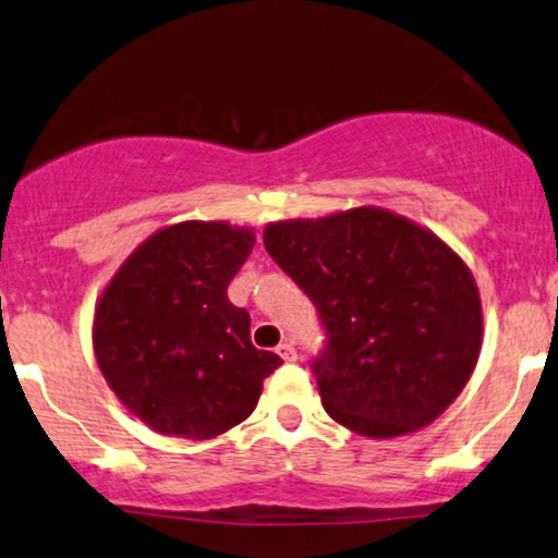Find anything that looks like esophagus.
I'll return each instance as SVG.
<instances>
[{
	"label": "esophagus",
	"mask_w": 558,
	"mask_h": 558,
	"mask_svg": "<svg viewBox=\"0 0 558 558\" xmlns=\"http://www.w3.org/2000/svg\"><path fill=\"white\" fill-rule=\"evenodd\" d=\"M277 353H279V356L284 359V361H296V349H294L292 343H287V341H284V343H279Z\"/></svg>",
	"instance_id": "obj_1"
}]
</instances>
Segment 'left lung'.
<instances>
[{"label":"left lung","instance_id":"8db88e82","mask_svg":"<svg viewBox=\"0 0 558 558\" xmlns=\"http://www.w3.org/2000/svg\"><path fill=\"white\" fill-rule=\"evenodd\" d=\"M269 256L317 310L323 408L368 438L425 428L459 397L482 345L474 277L448 245L379 207L264 230Z\"/></svg>","mask_w":558,"mask_h":558}]
</instances>
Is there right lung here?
I'll list each match as a JSON object with an SVG mask.
<instances>
[{"label":"right lung","instance_id":"1","mask_svg":"<svg viewBox=\"0 0 558 558\" xmlns=\"http://www.w3.org/2000/svg\"><path fill=\"white\" fill-rule=\"evenodd\" d=\"M256 238L228 222L158 230L120 266L94 313L107 385L148 428L207 440L243 423L281 359L251 343L228 284Z\"/></svg>","mask_w":558,"mask_h":558}]
</instances>
